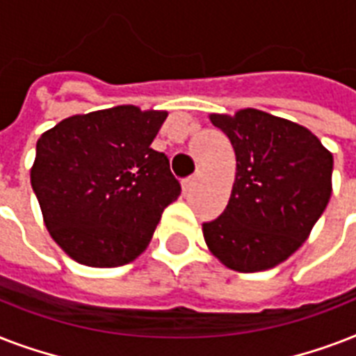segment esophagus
Instances as JSON below:
<instances>
[{
	"label": "esophagus",
	"instance_id": "34e87169",
	"mask_svg": "<svg viewBox=\"0 0 356 356\" xmlns=\"http://www.w3.org/2000/svg\"><path fill=\"white\" fill-rule=\"evenodd\" d=\"M195 181H197V175H190V177L183 179V190H184V192H188V190L195 184Z\"/></svg>",
	"mask_w": 356,
	"mask_h": 356
}]
</instances>
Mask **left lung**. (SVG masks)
Listing matches in <instances>:
<instances>
[{
	"instance_id": "1",
	"label": "left lung",
	"mask_w": 356,
	"mask_h": 356,
	"mask_svg": "<svg viewBox=\"0 0 356 356\" xmlns=\"http://www.w3.org/2000/svg\"><path fill=\"white\" fill-rule=\"evenodd\" d=\"M211 122L233 144L236 177L222 216L203 223L205 242L231 270H270L301 248L325 211L331 151L303 125L257 108Z\"/></svg>"
}]
</instances>
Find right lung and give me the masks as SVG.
<instances>
[{"label":"right lung","mask_w":356,"mask_h":356,"mask_svg":"<svg viewBox=\"0 0 356 356\" xmlns=\"http://www.w3.org/2000/svg\"><path fill=\"white\" fill-rule=\"evenodd\" d=\"M164 111L134 105L77 114L36 142L31 186L51 238L81 264H129L149 243L162 212L181 194L151 142Z\"/></svg>","instance_id":"1"}]
</instances>
